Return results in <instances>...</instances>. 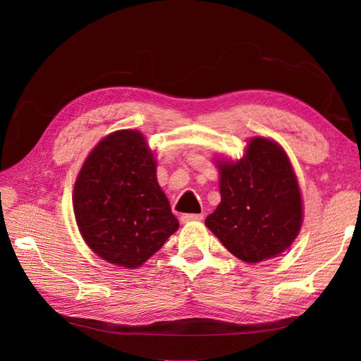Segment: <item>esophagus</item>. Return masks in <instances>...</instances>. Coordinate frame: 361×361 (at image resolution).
<instances>
[{
	"instance_id": "esophagus-1",
	"label": "esophagus",
	"mask_w": 361,
	"mask_h": 361,
	"mask_svg": "<svg viewBox=\"0 0 361 361\" xmlns=\"http://www.w3.org/2000/svg\"><path fill=\"white\" fill-rule=\"evenodd\" d=\"M202 219H203V214H183L181 216L183 224H189V221H197Z\"/></svg>"
}]
</instances>
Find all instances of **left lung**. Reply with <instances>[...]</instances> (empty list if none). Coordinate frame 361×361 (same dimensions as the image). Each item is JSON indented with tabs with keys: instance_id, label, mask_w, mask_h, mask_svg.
Listing matches in <instances>:
<instances>
[{
	"instance_id": "obj_1",
	"label": "left lung",
	"mask_w": 361,
	"mask_h": 361,
	"mask_svg": "<svg viewBox=\"0 0 361 361\" xmlns=\"http://www.w3.org/2000/svg\"><path fill=\"white\" fill-rule=\"evenodd\" d=\"M217 167L221 202L204 225L247 264L288 250L302 225V198L286 150L256 136L240 159H220Z\"/></svg>"
}]
</instances>
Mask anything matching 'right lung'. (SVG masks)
<instances>
[{"mask_svg":"<svg viewBox=\"0 0 361 361\" xmlns=\"http://www.w3.org/2000/svg\"><path fill=\"white\" fill-rule=\"evenodd\" d=\"M73 204L83 240L118 267H141L180 226L157 181L155 157L137 130L114 132L90 152Z\"/></svg>","mask_w":361,"mask_h":361,"instance_id":"add662e5","label":"right lung"}]
</instances>
